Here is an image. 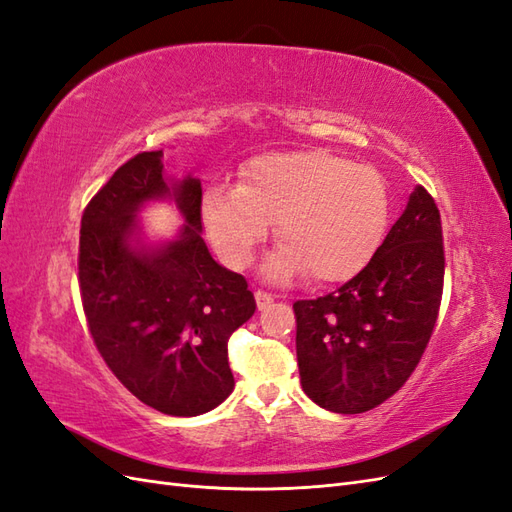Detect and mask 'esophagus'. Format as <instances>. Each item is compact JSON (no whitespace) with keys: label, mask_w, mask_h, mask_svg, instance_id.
<instances>
[{"label":"esophagus","mask_w":512,"mask_h":512,"mask_svg":"<svg viewBox=\"0 0 512 512\" xmlns=\"http://www.w3.org/2000/svg\"><path fill=\"white\" fill-rule=\"evenodd\" d=\"M255 300H257V307H259V309H268V307L274 303L272 294H268V292H261V290H257V292H255Z\"/></svg>","instance_id":"obj_1"}]
</instances>
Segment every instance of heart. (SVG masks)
Segmentation results:
<instances>
[{
	"instance_id": "b5f03b06",
	"label": "heart",
	"mask_w": 512,
	"mask_h": 512,
	"mask_svg": "<svg viewBox=\"0 0 512 512\" xmlns=\"http://www.w3.org/2000/svg\"><path fill=\"white\" fill-rule=\"evenodd\" d=\"M389 218L383 175L322 149L259 155L242 168L238 186L203 196L209 240L235 270L251 264L274 222L281 244L264 264L272 281L305 270L320 283L352 277L381 246Z\"/></svg>"
}]
</instances>
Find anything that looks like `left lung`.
<instances>
[{"mask_svg": "<svg viewBox=\"0 0 512 512\" xmlns=\"http://www.w3.org/2000/svg\"><path fill=\"white\" fill-rule=\"evenodd\" d=\"M443 235L435 199L417 186L357 277L316 300H296L300 385L333 413H365L413 374L437 322Z\"/></svg>", "mask_w": 512, "mask_h": 512, "instance_id": "obj_1", "label": "left lung"}]
</instances>
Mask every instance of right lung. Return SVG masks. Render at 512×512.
Wrapping results in <instances>:
<instances>
[{
  "label": "right lung",
  "mask_w": 512,
  "mask_h": 512,
  "mask_svg": "<svg viewBox=\"0 0 512 512\" xmlns=\"http://www.w3.org/2000/svg\"><path fill=\"white\" fill-rule=\"evenodd\" d=\"M162 155L131 157L84 209L80 292L114 376L151 409L194 417L233 391L227 342L257 305L242 274L207 251L201 179H168ZM151 200H173L184 216L173 241L143 242L137 214Z\"/></svg>",
  "instance_id": "obj_1"
}]
</instances>
